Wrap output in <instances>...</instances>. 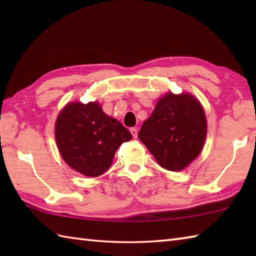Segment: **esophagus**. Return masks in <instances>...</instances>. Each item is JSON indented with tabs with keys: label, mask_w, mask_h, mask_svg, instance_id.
I'll return each instance as SVG.
<instances>
[{
	"label": "esophagus",
	"mask_w": 256,
	"mask_h": 256,
	"mask_svg": "<svg viewBox=\"0 0 256 256\" xmlns=\"http://www.w3.org/2000/svg\"><path fill=\"white\" fill-rule=\"evenodd\" d=\"M130 131H131V133H132L134 138H138V128H132L131 130H130Z\"/></svg>",
	"instance_id": "1"
}]
</instances>
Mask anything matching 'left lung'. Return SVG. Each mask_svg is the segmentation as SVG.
<instances>
[{
	"label": "left lung",
	"mask_w": 256,
	"mask_h": 256,
	"mask_svg": "<svg viewBox=\"0 0 256 256\" xmlns=\"http://www.w3.org/2000/svg\"><path fill=\"white\" fill-rule=\"evenodd\" d=\"M206 122L202 106L192 94H168L145 120L138 138L165 170L187 167L204 148Z\"/></svg>",
	"instance_id": "1"
}]
</instances>
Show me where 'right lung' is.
<instances>
[{"mask_svg": "<svg viewBox=\"0 0 256 256\" xmlns=\"http://www.w3.org/2000/svg\"><path fill=\"white\" fill-rule=\"evenodd\" d=\"M55 138L64 160L84 176L96 177L110 168L114 154L132 134L102 111L98 102H72L59 113Z\"/></svg>", "mask_w": 256, "mask_h": 256, "instance_id": "right-lung-1", "label": "right lung"}]
</instances>
